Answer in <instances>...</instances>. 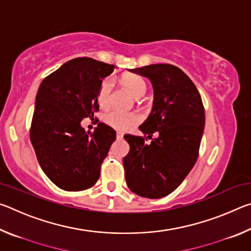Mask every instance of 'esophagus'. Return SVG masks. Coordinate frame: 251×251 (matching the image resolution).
I'll use <instances>...</instances> for the list:
<instances>
[{"label":"esophagus","instance_id":"1","mask_svg":"<svg viewBox=\"0 0 251 251\" xmlns=\"http://www.w3.org/2000/svg\"><path fill=\"white\" fill-rule=\"evenodd\" d=\"M123 136H124V134H123L122 131H117V133H116V137H117V139H122V138H123Z\"/></svg>","mask_w":251,"mask_h":251}]
</instances>
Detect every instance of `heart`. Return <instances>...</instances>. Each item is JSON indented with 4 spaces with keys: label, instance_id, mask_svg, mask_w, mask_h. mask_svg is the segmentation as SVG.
<instances>
[{
    "label": "heart",
    "instance_id": "obj_1",
    "mask_svg": "<svg viewBox=\"0 0 251 251\" xmlns=\"http://www.w3.org/2000/svg\"><path fill=\"white\" fill-rule=\"evenodd\" d=\"M124 85L127 87L131 94H133L136 99L143 97L146 94L147 86L145 80H144L141 76L137 75H129L124 78ZM110 91H112V84L109 80H105L101 83L99 94H97V103L100 107H107L110 101ZM142 117L138 113L131 112V113H125L121 112V110H110L105 115V122L113 127V128L118 130H128L131 127H134L136 124L141 122Z\"/></svg>",
    "mask_w": 251,
    "mask_h": 251
}]
</instances>
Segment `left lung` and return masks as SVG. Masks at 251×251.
I'll return each instance as SVG.
<instances>
[{
    "label": "left lung",
    "instance_id": "1",
    "mask_svg": "<svg viewBox=\"0 0 251 251\" xmlns=\"http://www.w3.org/2000/svg\"><path fill=\"white\" fill-rule=\"evenodd\" d=\"M129 72L151 79L154 103L139 126L145 136H124L129 144L123 159L126 184L138 196L161 198L181 184L196 163L205 109L193 80L177 66L151 64ZM147 139L151 143H145Z\"/></svg>",
    "mask_w": 251,
    "mask_h": 251
}]
</instances>
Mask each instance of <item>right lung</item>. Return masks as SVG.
<instances>
[{"label":"right lung","instance_id":"1","mask_svg":"<svg viewBox=\"0 0 251 251\" xmlns=\"http://www.w3.org/2000/svg\"><path fill=\"white\" fill-rule=\"evenodd\" d=\"M114 69L90 57L71 59L42 80L37 91L29 138L45 175L66 192L96 184L116 139V131L104 123L92 133L80 126L99 110L101 82Z\"/></svg>","mask_w":251,"mask_h":251}]
</instances>
